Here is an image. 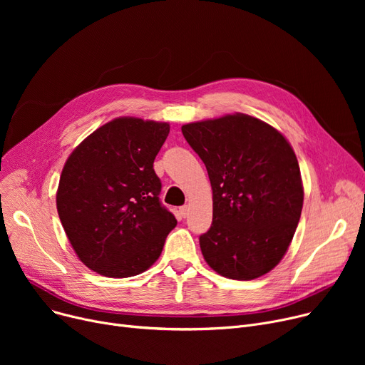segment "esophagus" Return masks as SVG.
Masks as SVG:
<instances>
[{
	"label": "esophagus",
	"mask_w": 365,
	"mask_h": 365,
	"mask_svg": "<svg viewBox=\"0 0 365 365\" xmlns=\"http://www.w3.org/2000/svg\"><path fill=\"white\" fill-rule=\"evenodd\" d=\"M179 212H180V216H182V217H186V216H187V212H189V207H187V205H182Z\"/></svg>",
	"instance_id": "esophagus-1"
}]
</instances>
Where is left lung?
<instances>
[{
    "instance_id": "1",
    "label": "left lung",
    "mask_w": 365,
    "mask_h": 365,
    "mask_svg": "<svg viewBox=\"0 0 365 365\" xmlns=\"http://www.w3.org/2000/svg\"><path fill=\"white\" fill-rule=\"evenodd\" d=\"M182 133L213 189V222L200 237L205 262L240 281L272 271L289 250L303 207L293 148L245 113L185 124Z\"/></svg>"
}]
</instances>
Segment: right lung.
Here are the masks:
<instances>
[{
	"label": "right lung",
	"instance_id": "add662e5",
	"mask_svg": "<svg viewBox=\"0 0 365 365\" xmlns=\"http://www.w3.org/2000/svg\"><path fill=\"white\" fill-rule=\"evenodd\" d=\"M167 123L115 118L73 149L62 170L56 204L80 260L109 278L145 272L160 257L178 220L160 201L153 160Z\"/></svg>",
	"mask_w": 365,
	"mask_h": 365
}]
</instances>
